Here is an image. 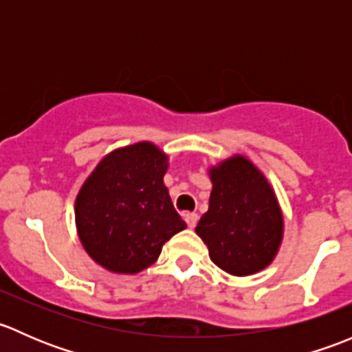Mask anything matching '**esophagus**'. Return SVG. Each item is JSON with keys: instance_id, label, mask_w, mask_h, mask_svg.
Segmentation results:
<instances>
[{"instance_id": "obj_1", "label": "esophagus", "mask_w": 352, "mask_h": 352, "mask_svg": "<svg viewBox=\"0 0 352 352\" xmlns=\"http://www.w3.org/2000/svg\"><path fill=\"white\" fill-rule=\"evenodd\" d=\"M197 219H199V216L196 214V212H189V214H186V223L189 228H194V226L197 225Z\"/></svg>"}]
</instances>
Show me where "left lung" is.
<instances>
[{
    "mask_svg": "<svg viewBox=\"0 0 352 352\" xmlns=\"http://www.w3.org/2000/svg\"><path fill=\"white\" fill-rule=\"evenodd\" d=\"M212 182L208 212L196 233L211 261L232 276L267 267L283 240V212L261 170L242 155L209 168Z\"/></svg>",
    "mask_w": 352,
    "mask_h": 352,
    "instance_id": "1",
    "label": "left lung"
}]
</instances>
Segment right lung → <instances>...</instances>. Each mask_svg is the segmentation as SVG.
Here are the masks:
<instances>
[{
  "label": "right lung",
  "instance_id": "1",
  "mask_svg": "<svg viewBox=\"0 0 352 352\" xmlns=\"http://www.w3.org/2000/svg\"><path fill=\"white\" fill-rule=\"evenodd\" d=\"M168 158L153 143L131 144L95 166L74 202L80 242L97 264L136 274L158 258L165 242L187 228L163 175Z\"/></svg>",
  "mask_w": 352,
  "mask_h": 352
}]
</instances>
